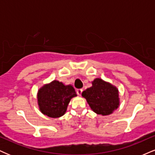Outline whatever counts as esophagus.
Segmentation results:
<instances>
[{"mask_svg": "<svg viewBox=\"0 0 155 155\" xmlns=\"http://www.w3.org/2000/svg\"><path fill=\"white\" fill-rule=\"evenodd\" d=\"M83 92V89H78L77 90H76V92H77V94H79V95L80 96L81 94V93H82Z\"/></svg>", "mask_w": 155, "mask_h": 155, "instance_id": "obj_1", "label": "esophagus"}]
</instances>
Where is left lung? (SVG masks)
<instances>
[{
  "mask_svg": "<svg viewBox=\"0 0 155 155\" xmlns=\"http://www.w3.org/2000/svg\"><path fill=\"white\" fill-rule=\"evenodd\" d=\"M81 95L99 115L110 114L119 105L118 89L99 78L92 81V87L84 91Z\"/></svg>",
  "mask_w": 155,
  "mask_h": 155,
  "instance_id": "obj_1",
  "label": "left lung"
}]
</instances>
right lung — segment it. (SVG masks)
Returning a JSON list of instances; mask_svg holds the SVG:
<instances>
[{"mask_svg":"<svg viewBox=\"0 0 155 155\" xmlns=\"http://www.w3.org/2000/svg\"><path fill=\"white\" fill-rule=\"evenodd\" d=\"M76 95L72 85H65L55 80L40 89L37 98L43 114L50 118H58L65 114L71 99Z\"/></svg>","mask_w":155,"mask_h":155,"instance_id":"right-lung-1","label":"right lung"}]
</instances>
